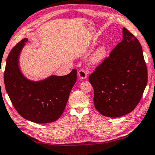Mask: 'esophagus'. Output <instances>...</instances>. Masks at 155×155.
I'll list each match as a JSON object with an SVG mask.
<instances>
[{"label":"esophagus","mask_w":155,"mask_h":155,"mask_svg":"<svg viewBox=\"0 0 155 155\" xmlns=\"http://www.w3.org/2000/svg\"><path fill=\"white\" fill-rule=\"evenodd\" d=\"M78 76H79L80 79L84 80L87 77V73L84 70L80 69L79 71H78Z\"/></svg>","instance_id":"34e87169"}]
</instances>
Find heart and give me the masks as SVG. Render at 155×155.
I'll return each mask as SVG.
<instances>
[{
    "label": "heart",
    "instance_id": "b5f03b06",
    "mask_svg": "<svg viewBox=\"0 0 155 155\" xmlns=\"http://www.w3.org/2000/svg\"><path fill=\"white\" fill-rule=\"evenodd\" d=\"M107 54V48L104 45H102L93 53L91 61L93 64H98L103 60Z\"/></svg>",
    "mask_w": 155,
    "mask_h": 155
}]
</instances>
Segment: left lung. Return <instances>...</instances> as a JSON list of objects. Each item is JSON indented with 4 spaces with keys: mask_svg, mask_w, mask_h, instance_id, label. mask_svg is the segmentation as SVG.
I'll return each mask as SVG.
<instances>
[{
    "mask_svg": "<svg viewBox=\"0 0 155 155\" xmlns=\"http://www.w3.org/2000/svg\"><path fill=\"white\" fill-rule=\"evenodd\" d=\"M95 107L107 117L129 114L141 101L147 82L141 45L125 28L123 40L90 75Z\"/></svg>",
    "mask_w": 155,
    "mask_h": 155,
    "instance_id": "obj_1",
    "label": "left lung"
}]
</instances>
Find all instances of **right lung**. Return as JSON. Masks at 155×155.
Wrapping results in <instances>:
<instances>
[{
  "instance_id": "right-lung-1",
  "label": "right lung",
  "mask_w": 155,
  "mask_h": 155,
  "mask_svg": "<svg viewBox=\"0 0 155 155\" xmlns=\"http://www.w3.org/2000/svg\"><path fill=\"white\" fill-rule=\"evenodd\" d=\"M28 41L25 38L18 42L7 58L4 73L6 91L23 118L36 123L54 122L64 112L77 80V70L66 75H53L39 81L28 80L19 67L20 54Z\"/></svg>"
}]
</instances>
